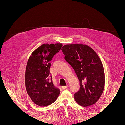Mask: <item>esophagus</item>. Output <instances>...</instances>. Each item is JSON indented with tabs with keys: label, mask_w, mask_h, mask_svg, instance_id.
<instances>
[{
	"label": "esophagus",
	"mask_w": 125,
	"mask_h": 125,
	"mask_svg": "<svg viewBox=\"0 0 125 125\" xmlns=\"http://www.w3.org/2000/svg\"><path fill=\"white\" fill-rule=\"evenodd\" d=\"M68 85H66V86H62V89H67V88H68Z\"/></svg>",
	"instance_id": "1"
}]
</instances>
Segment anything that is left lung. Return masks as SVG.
<instances>
[{"mask_svg":"<svg viewBox=\"0 0 125 125\" xmlns=\"http://www.w3.org/2000/svg\"><path fill=\"white\" fill-rule=\"evenodd\" d=\"M62 51L80 82V89L74 94L75 101L83 107L95 103L105 84L104 69L99 56L92 48L83 44L66 45Z\"/></svg>","mask_w":125,"mask_h":125,"instance_id":"left-lung-1","label":"left lung"}]
</instances>
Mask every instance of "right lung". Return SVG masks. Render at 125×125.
Here are the masks:
<instances>
[{"mask_svg": "<svg viewBox=\"0 0 125 125\" xmlns=\"http://www.w3.org/2000/svg\"><path fill=\"white\" fill-rule=\"evenodd\" d=\"M62 46V44H43L33 52L28 60L25 77L26 91L35 104L40 106L51 105L59 96V89L54 85L52 76L49 79L50 62Z\"/></svg>", "mask_w": 125, "mask_h": 125, "instance_id": "right-lung-1", "label": "right lung"}]
</instances>
